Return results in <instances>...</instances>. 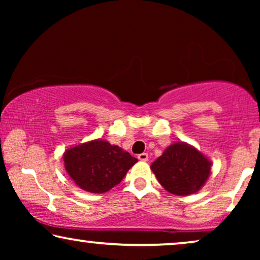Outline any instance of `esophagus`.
<instances>
[{"mask_svg": "<svg viewBox=\"0 0 260 260\" xmlns=\"http://www.w3.org/2000/svg\"><path fill=\"white\" fill-rule=\"evenodd\" d=\"M138 159H140V161H148L149 159V155L147 154V152H143V154H140L138 155Z\"/></svg>", "mask_w": 260, "mask_h": 260, "instance_id": "obj_1", "label": "esophagus"}]
</instances>
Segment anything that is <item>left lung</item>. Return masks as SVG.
Returning a JSON list of instances; mask_svg holds the SVG:
<instances>
[{
    "label": "left lung",
    "mask_w": 260,
    "mask_h": 260,
    "mask_svg": "<svg viewBox=\"0 0 260 260\" xmlns=\"http://www.w3.org/2000/svg\"><path fill=\"white\" fill-rule=\"evenodd\" d=\"M150 168L167 191L184 197L205 186L211 175L212 162L193 145L176 142L152 162Z\"/></svg>",
    "instance_id": "1"
}]
</instances>
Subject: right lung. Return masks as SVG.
Returning a JSON list of instances; mask_svg holds the SVG:
<instances>
[{"mask_svg": "<svg viewBox=\"0 0 260 260\" xmlns=\"http://www.w3.org/2000/svg\"><path fill=\"white\" fill-rule=\"evenodd\" d=\"M65 169L78 187L88 193H106L117 186L137 158L118 145L93 140L63 152Z\"/></svg>", "mask_w": 260, "mask_h": 260, "instance_id": "1", "label": "right lung"}]
</instances>
